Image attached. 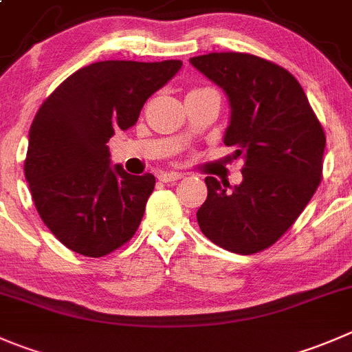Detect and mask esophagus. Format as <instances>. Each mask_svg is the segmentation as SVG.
I'll return each instance as SVG.
<instances>
[{
    "label": "esophagus",
    "mask_w": 352,
    "mask_h": 352,
    "mask_svg": "<svg viewBox=\"0 0 352 352\" xmlns=\"http://www.w3.org/2000/svg\"><path fill=\"white\" fill-rule=\"evenodd\" d=\"M162 182H177V180L184 179V173L180 172H165L158 177Z\"/></svg>",
    "instance_id": "34e87169"
}]
</instances>
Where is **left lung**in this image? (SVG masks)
I'll return each mask as SVG.
<instances>
[{
  "label": "left lung",
  "instance_id": "obj_1",
  "mask_svg": "<svg viewBox=\"0 0 352 352\" xmlns=\"http://www.w3.org/2000/svg\"><path fill=\"white\" fill-rule=\"evenodd\" d=\"M190 63L227 94L230 124L223 142L244 158L239 186L204 179L208 197L197 223L220 248L254 254L292 227L318 189L325 132L285 68L235 51L201 54Z\"/></svg>",
  "mask_w": 352,
  "mask_h": 352
}]
</instances>
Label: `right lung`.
Here are the masks:
<instances>
[{"label": "right lung", "instance_id": "obj_1", "mask_svg": "<svg viewBox=\"0 0 352 352\" xmlns=\"http://www.w3.org/2000/svg\"><path fill=\"white\" fill-rule=\"evenodd\" d=\"M180 67V60L98 61L72 74L41 104L23 170L37 213L68 249L101 258L135 234L155 175L110 166L107 142L135 125L148 98Z\"/></svg>", "mask_w": 352, "mask_h": 352}]
</instances>
